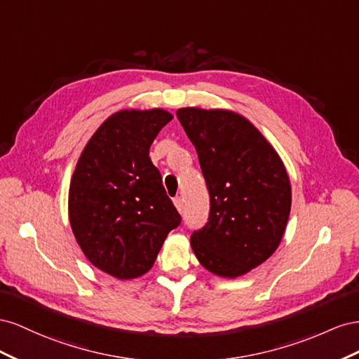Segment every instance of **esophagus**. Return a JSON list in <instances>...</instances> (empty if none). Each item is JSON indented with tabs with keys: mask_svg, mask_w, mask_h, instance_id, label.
Segmentation results:
<instances>
[{
	"mask_svg": "<svg viewBox=\"0 0 359 359\" xmlns=\"http://www.w3.org/2000/svg\"><path fill=\"white\" fill-rule=\"evenodd\" d=\"M174 206H176V209H177L179 212H182V210H183V198H182V197H176V198H174Z\"/></svg>",
	"mask_w": 359,
	"mask_h": 359,
	"instance_id": "obj_1",
	"label": "esophagus"
}]
</instances>
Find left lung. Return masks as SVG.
Returning a JSON list of instances; mask_svg holds the SVG:
<instances>
[{"label": "left lung", "instance_id": "8db88e82", "mask_svg": "<svg viewBox=\"0 0 359 359\" xmlns=\"http://www.w3.org/2000/svg\"><path fill=\"white\" fill-rule=\"evenodd\" d=\"M210 196L209 219L191 236L208 271L236 278L278 248L292 206L287 171L251 121L227 109L180 108Z\"/></svg>", "mask_w": 359, "mask_h": 359}]
</instances>
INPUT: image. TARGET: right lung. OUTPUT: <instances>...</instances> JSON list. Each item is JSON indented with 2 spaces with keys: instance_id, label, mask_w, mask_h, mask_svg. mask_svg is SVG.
<instances>
[{
  "instance_id": "1",
  "label": "right lung",
  "mask_w": 359,
  "mask_h": 359,
  "mask_svg": "<svg viewBox=\"0 0 359 359\" xmlns=\"http://www.w3.org/2000/svg\"><path fill=\"white\" fill-rule=\"evenodd\" d=\"M171 118L159 108L116 112L90 138L72 176V231L86 257L118 280L146 273L182 222L149 156Z\"/></svg>"
}]
</instances>
